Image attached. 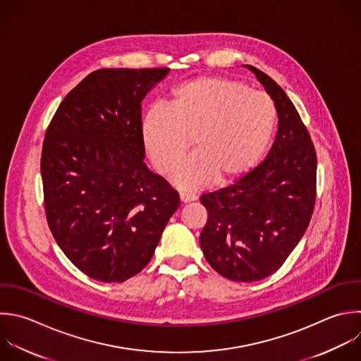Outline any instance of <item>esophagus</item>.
Instances as JSON below:
<instances>
[{"instance_id": "1", "label": "esophagus", "mask_w": 361, "mask_h": 361, "mask_svg": "<svg viewBox=\"0 0 361 361\" xmlns=\"http://www.w3.org/2000/svg\"><path fill=\"white\" fill-rule=\"evenodd\" d=\"M180 200L183 203H188V202H193L196 200V196L193 193H189V192H180Z\"/></svg>"}]
</instances>
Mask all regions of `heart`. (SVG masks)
Instances as JSON below:
<instances>
[{
  "label": "heart",
  "instance_id": "heart-1",
  "mask_svg": "<svg viewBox=\"0 0 361 361\" xmlns=\"http://www.w3.org/2000/svg\"><path fill=\"white\" fill-rule=\"evenodd\" d=\"M275 127L271 97L250 86L203 76L175 87L166 109L148 110L141 121L144 148L162 175L176 171L192 140L196 155L178 173L180 188H200L247 175L264 157Z\"/></svg>",
  "mask_w": 361,
  "mask_h": 361
}]
</instances>
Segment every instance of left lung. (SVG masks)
I'll return each mask as SVG.
<instances>
[{
  "mask_svg": "<svg viewBox=\"0 0 361 361\" xmlns=\"http://www.w3.org/2000/svg\"><path fill=\"white\" fill-rule=\"evenodd\" d=\"M275 103L278 133L268 157L247 175L203 193L207 221L200 247L214 271L235 282L274 274L305 234L316 200V151L286 93L245 65Z\"/></svg>",
  "mask_w": 361,
  "mask_h": 361,
  "instance_id": "left-lung-1",
  "label": "left lung"
}]
</instances>
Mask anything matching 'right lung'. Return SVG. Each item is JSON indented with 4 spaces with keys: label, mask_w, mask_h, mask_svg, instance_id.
Returning <instances> with one entry per match:
<instances>
[{
    "label": "right lung",
    "mask_w": 361,
    "mask_h": 361,
    "mask_svg": "<svg viewBox=\"0 0 361 361\" xmlns=\"http://www.w3.org/2000/svg\"><path fill=\"white\" fill-rule=\"evenodd\" d=\"M168 68L100 69L61 103L42 147L48 226L87 276L123 282L151 261L179 193L142 162L141 102Z\"/></svg>",
    "instance_id": "add662e5"
}]
</instances>
